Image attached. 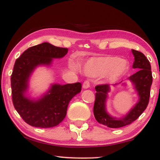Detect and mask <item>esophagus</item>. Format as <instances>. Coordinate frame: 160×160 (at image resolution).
Here are the masks:
<instances>
[{"label": "esophagus", "mask_w": 160, "mask_h": 160, "mask_svg": "<svg viewBox=\"0 0 160 160\" xmlns=\"http://www.w3.org/2000/svg\"><path fill=\"white\" fill-rule=\"evenodd\" d=\"M89 87H90V82H89L88 80H86V81L83 82V84H82V88L84 89H86L88 88Z\"/></svg>", "instance_id": "34e87169"}]
</instances>
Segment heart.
Listing matches in <instances>:
<instances>
[{"label": "heart", "mask_w": 160, "mask_h": 160, "mask_svg": "<svg viewBox=\"0 0 160 160\" xmlns=\"http://www.w3.org/2000/svg\"><path fill=\"white\" fill-rule=\"evenodd\" d=\"M85 73L90 77H98L105 74L109 81H115L128 69V62L125 59L116 56L92 57L85 63Z\"/></svg>", "instance_id": "obj_1"}]
</instances>
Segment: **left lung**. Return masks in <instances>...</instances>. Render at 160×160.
<instances>
[{"instance_id": "8db88e82", "label": "left lung", "mask_w": 160, "mask_h": 160, "mask_svg": "<svg viewBox=\"0 0 160 160\" xmlns=\"http://www.w3.org/2000/svg\"><path fill=\"white\" fill-rule=\"evenodd\" d=\"M132 52L135 57L132 68L138 71L127 80L132 83L134 89L137 91L138 101L125 116L116 118L112 116L107 111L106 103L108 99V93L111 89L109 84L99 85L95 87L97 93L93 105V115L98 122L110 128H120L130 124L146 109L149 101L150 88L153 80L150 62L141 52L132 50ZM119 84L125 86L126 82L121 81L119 83L112 85V86L116 87Z\"/></svg>"}]
</instances>
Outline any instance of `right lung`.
<instances>
[{
    "label": "right lung",
    "mask_w": 160,
    "mask_h": 160,
    "mask_svg": "<svg viewBox=\"0 0 160 160\" xmlns=\"http://www.w3.org/2000/svg\"><path fill=\"white\" fill-rule=\"evenodd\" d=\"M67 48L48 42L29 48L17 59L11 77L12 96L14 108L28 124L40 128L57 126L67 115L69 102L81 91L82 84H52L37 99L28 96L29 80L38 67H50L53 58H61Z\"/></svg>",
    "instance_id": "add662e5"
}]
</instances>
